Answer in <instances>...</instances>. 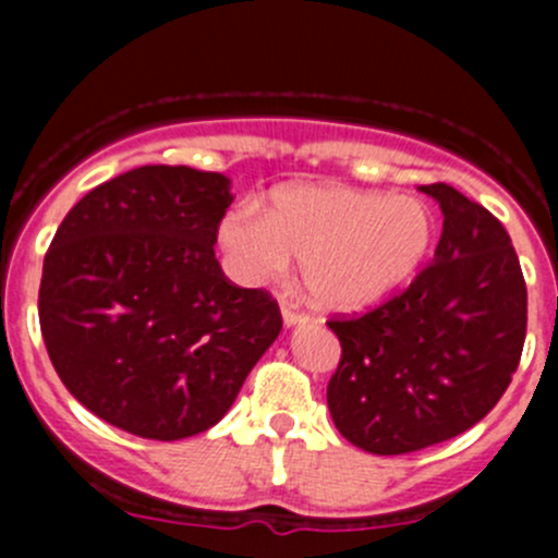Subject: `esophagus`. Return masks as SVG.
Returning <instances> with one entry per match:
<instances>
[{
  "mask_svg": "<svg viewBox=\"0 0 558 558\" xmlns=\"http://www.w3.org/2000/svg\"><path fill=\"white\" fill-rule=\"evenodd\" d=\"M280 313H283V324L286 326H296V324H305L307 315L289 300H280Z\"/></svg>",
  "mask_w": 558,
  "mask_h": 558,
  "instance_id": "34e87169",
  "label": "esophagus"
}]
</instances>
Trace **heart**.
I'll return each instance as SVG.
<instances>
[{
	"mask_svg": "<svg viewBox=\"0 0 558 558\" xmlns=\"http://www.w3.org/2000/svg\"><path fill=\"white\" fill-rule=\"evenodd\" d=\"M218 234L243 278H278L294 258L307 300L345 313L373 305L415 272L432 245V218L410 196L320 185L280 191L267 218L232 210Z\"/></svg>",
	"mask_w": 558,
	"mask_h": 558,
	"instance_id": "1",
	"label": "heart"
}]
</instances>
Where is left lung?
Listing matches in <instances>:
<instances>
[{"label": "left lung", "instance_id": "obj_1", "mask_svg": "<svg viewBox=\"0 0 558 558\" xmlns=\"http://www.w3.org/2000/svg\"><path fill=\"white\" fill-rule=\"evenodd\" d=\"M421 191L442 210L432 264L384 305L326 320L342 348L326 386L331 421L378 456L475 426L508 391L526 337V283L502 223L453 185Z\"/></svg>", "mask_w": 558, "mask_h": 558}]
</instances>
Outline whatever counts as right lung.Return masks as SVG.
Returning a JSON list of instances; mask_svg holds the SVG:
<instances>
[{
	"mask_svg": "<svg viewBox=\"0 0 558 558\" xmlns=\"http://www.w3.org/2000/svg\"><path fill=\"white\" fill-rule=\"evenodd\" d=\"M229 178L148 165L88 191L45 253L39 329L66 391L148 440L210 429L280 335L216 258Z\"/></svg>",
	"mask_w": 558,
	"mask_h": 558,
	"instance_id": "obj_1",
	"label": "right lung"
}]
</instances>
